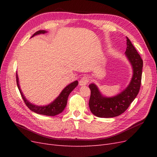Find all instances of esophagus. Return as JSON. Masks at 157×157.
I'll return each instance as SVG.
<instances>
[{
  "label": "esophagus",
  "instance_id": "1",
  "mask_svg": "<svg viewBox=\"0 0 157 157\" xmlns=\"http://www.w3.org/2000/svg\"><path fill=\"white\" fill-rule=\"evenodd\" d=\"M89 82V78L87 76H84L81 78V79L79 81V85L80 86H84V85H86Z\"/></svg>",
  "mask_w": 157,
  "mask_h": 157
}]
</instances>
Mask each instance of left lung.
Returning a JSON list of instances; mask_svg holds the SVG:
<instances>
[{
	"instance_id": "left-lung-1",
	"label": "left lung",
	"mask_w": 157,
	"mask_h": 157,
	"mask_svg": "<svg viewBox=\"0 0 157 157\" xmlns=\"http://www.w3.org/2000/svg\"><path fill=\"white\" fill-rule=\"evenodd\" d=\"M126 55L131 63L134 75L126 90L113 98L103 97L94 84H90L91 90L89 107L91 112L98 117L111 118L121 115L129 107L138 94L141 82L143 60L140 55L127 37Z\"/></svg>"
}]
</instances>
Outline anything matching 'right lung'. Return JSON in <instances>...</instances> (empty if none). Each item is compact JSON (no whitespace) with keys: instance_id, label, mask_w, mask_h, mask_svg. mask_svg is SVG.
<instances>
[{"instance_id":"1","label":"right lung","mask_w":157,"mask_h":157,"mask_svg":"<svg viewBox=\"0 0 157 157\" xmlns=\"http://www.w3.org/2000/svg\"><path fill=\"white\" fill-rule=\"evenodd\" d=\"M46 32V31L44 30L38 31L35 33H34L31 37L34 36L36 35L41 34V33H43L44 34V33H45ZM16 82L17 85V88L19 90H20L21 96L22 97V99H23V101H24V103H25V105L27 106V107L29 108L31 111L35 112L37 114L47 115V116H55L62 112L64 110L66 105H67V98H68L69 95L71 92L73 91L74 88H75L76 86L78 85L77 80H76V81L71 83L70 84L68 85L67 86H66L63 89V91L61 92V94H59V96L53 102L49 104L48 105L41 107V106H36L35 105H33L32 103L28 101L25 98L24 96H23L21 91L20 85H19V80H18L17 73H16Z\"/></svg>"}]
</instances>
